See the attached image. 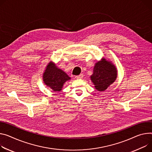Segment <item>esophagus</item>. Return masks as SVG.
<instances>
[{"instance_id":"34e87169","label":"esophagus","mask_w":152,"mask_h":152,"mask_svg":"<svg viewBox=\"0 0 152 152\" xmlns=\"http://www.w3.org/2000/svg\"><path fill=\"white\" fill-rule=\"evenodd\" d=\"M82 77H83V75H82V74H80V75H79L78 76H75L76 79H82Z\"/></svg>"}]
</instances>
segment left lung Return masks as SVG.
Listing matches in <instances>:
<instances>
[{
  "label": "left lung",
  "mask_w": 152,
  "mask_h": 152,
  "mask_svg": "<svg viewBox=\"0 0 152 152\" xmlns=\"http://www.w3.org/2000/svg\"><path fill=\"white\" fill-rule=\"evenodd\" d=\"M116 77L117 70L115 65L104 59L102 61L96 63L91 80L95 88L102 91L114 82Z\"/></svg>",
  "instance_id": "left-lung-1"
}]
</instances>
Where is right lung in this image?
<instances>
[{
	"label": "right lung",
	"instance_id": "add662e5",
	"mask_svg": "<svg viewBox=\"0 0 152 152\" xmlns=\"http://www.w3.org/2000/svg\"><path fill=\"white\" fill-rule=\"evenodd\" d=\"M43 78L44 83L55 91H61L65 82L71 79L53 62L49 63L47 65Z\"/></svg>",
	"mask_w": 152,
	"mask_h": 152
}]
</instances>
